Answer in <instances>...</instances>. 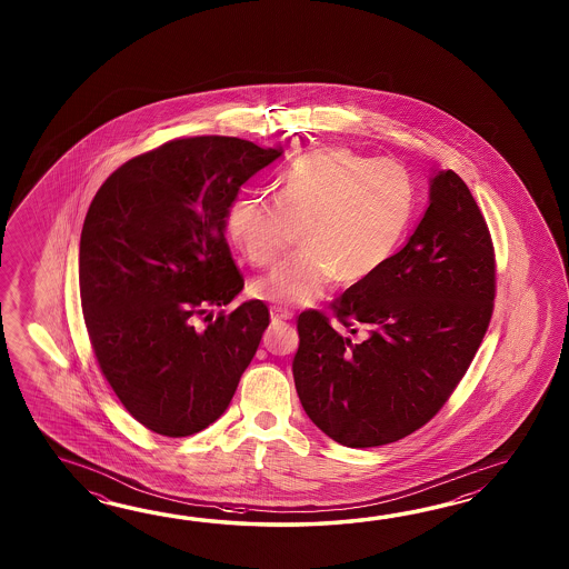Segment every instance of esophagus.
Masks as SVG:
<instances>
[{"label":"esophagus","instance_id":"esophagus-1","mask_svg":"<svg viewBox=\"0 0 569 569\" xmlns=\"http://www.w3.org/2000/svg\"><path fill=\"white\" fill-rule=\"evenodd\" d=\"M270 317H272V323H282V321H289L290 317H292V311L282 309V307H272L270 309Z\"/></svg>","mask_w":569,"mask_h":569}]
</instances>
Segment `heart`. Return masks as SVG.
<instances>
[{"label": "heart", "instance_id": "heart-1", "mask_svg": "<svg viewBox=\"0 0 569 569\" xmlns=\"http://www.w3.org/2000/svg\"><path fill=\"white\" fill-rule=\"evenodd\" d=\"M279 187V206L238 199L226 218L231 242L262 268L279 260L292 228H301L302 254L252 284L254 297L274 305L315 302L336 277L343 284L372 279L397 252L415 211L407 170L339 146L295 158Z\"/></svg>", "mask_w": 569, "mask_h": 569}]
</instances>
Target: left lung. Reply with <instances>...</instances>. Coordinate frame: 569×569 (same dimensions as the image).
<instances>
[{
	"instance_id": "left-lung-1",
	"label": "left lung",
	"mask_w": 569,
	"mask_h": 569,
	"mask_svg": "<svg viewBox=\"0 0 569 569\" xmlns=\"http://www.w3.org/2000/svg\"><path fill=\"white\" fill-rule=\"evenodd\" d=\"M495 297L482 211L453 170L439 172L421 223L387 267L331 302V317L299 315L292 375L302 409L348 448L411 436L468 372Z\"/></svg>"
}]
</instances>
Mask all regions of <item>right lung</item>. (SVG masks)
I'll return each instance as SVG.
<instances>
[{
	"label": "right lung",
	"mask_w": 569,
	"mask_h": 569,
	"mask_svg": "<svg viewBox=\"0 0 569 569\" xmlns=\"http://www.w3.org/2000/svg\"><path fill=\"white\" fill-rule=\"evenodd\" d=\"M282 154L231 136L174 138L113 170L81 231L79 290L101 375L158 436L218 421L270 323L223 236L243 182ZM201 318L204 327L196 321Z\"/></svg>",
	"instance_id": "1"
}]
</instances>
